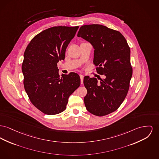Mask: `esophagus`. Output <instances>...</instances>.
<instances>
[{"instance_id": "esophagus-1", "label": "esophagus", "mask_w": 159, "mask_h": 159, "mask_svg": "<svg viewBox=\"0 0 159 159\" xmlns=\"http://www.w3.org/2000/svg\"><path fill=\"white\" fill-rule=\"evenodd\" d=\"M80 83L81 84H84V76L82 75H80Z\"/></svg>"}]
</instances>
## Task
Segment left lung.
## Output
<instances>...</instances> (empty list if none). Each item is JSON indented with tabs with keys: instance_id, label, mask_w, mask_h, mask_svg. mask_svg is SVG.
Wrapping results in <instances>:
<instances>
[{
	"instance_id": "1",
	"label": "left lung",
	"mask_w": 159,
	"mask_h": 159,
	"mask_svg": "<svg viewBox=\"0 0 159 159\" xmlns=\"http://www.w3.org/2000/svg\"><path fill=\"white\" fill-rule=\"evenodd\" d=\"M77 37L93 46L97 72L104 75L100 82L84 76L85 107L94 115H108L118 109L129 91L133 73L130 47L120 32L101 25L81 26Z\"/></svg>"
}]
</instances>
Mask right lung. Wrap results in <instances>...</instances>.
I'll use <instances>...</instances> for the list:
<instances>
[{"instance_id":"right-lung-1","label":"right lung","mask_w":159,"mask_h":159,"mask_svg":"<svg viewBox=\"0 0 159 159\" xmlns=\"http://www.w3.org/2000/svg\"><path fill=\"white\" fill-rule=\"evenodd\" d=\"M79 26H55L32 38L21 66L25 89L31 103L47 115L66 110L69 97L80 84L75 73L59 75L57 63L65 59L66 47Z\"/></svg>"}]
</instances>
